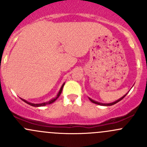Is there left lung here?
Returning a JSON list of instances; mask_svg holds the SVG:
<instances>
[{"mask_svg": "<svg viewBox=\"0 0 147 147\" xmlns=\"http://www.w3.org/2000/svg\"><path fill=\"white\" fill-rule=\"evenodd\" d=\"M128 93V92H127ZM127 94H125V95H124L122 97H121V98L120 99H119V100H117V101H115V102H112V103H109V104H102V103H100V102H96V101H94V100H92V99H90V98H89L90 99V101H91L92 102V103H94V104H97V105H104V106H112V105H115V104H116V103H117L118 102H119V101H121V100H122L123 98H124V97H125L126 95H127Z\"/></svg>", "mask_w": 147, "mask_h": 147, "instance_id": "left-lung-1", "label": "left lung"}]
</instances>
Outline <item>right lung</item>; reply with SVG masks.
Masks as SVG:
<instances>
[{"label":"right lung","instance_id":"add662e5","mask_svg":"<svg viewBox=\"0 0 147 147\" xmlns=\"http://www.w3.org/2000/svg\"><path fill=\"white\" fill-rule=\"evenodd\" d=\"M64 84H63V86H62V87H61V88H60V91H59V92H58V94H57V95L56 96V97H55V98H53V100H50V101H49V102H44V103H40V104H33V103H30V102H28L26 101V100H23V99H21V100H23V101H24L25 102H26V103H27V104H28V105H31V106H32V107H42V106H45L46 105H48V104H51V103H53V102H54L56 100H57V98H58L59 97H60V94H61L62 91H63V86H64Z\"/></svg>","mask_w":147,"mask_h":147}]
</instances>
